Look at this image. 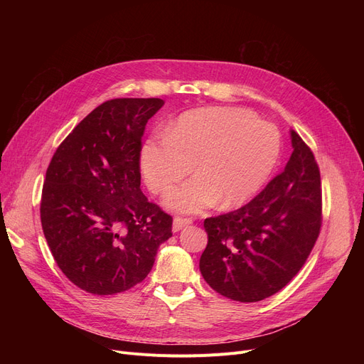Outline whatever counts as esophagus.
<instances>
[{
  "label": "esophagus",
  "instance_id": "esophagus-1",
  "mask_svg": "<svg viewBox=\"0 0 364 364\" xmlns=\"http://www.w3.org/2000/svg\"><path fill=\"white\" fill-rule=\"evenodd\" d=\"M193 223V220L192 218H184V217H176L174 218V223H172V232H180L183 227H186V225H190Z\"/></svg>",
  "mask_w": 364,
  "mask_h": 364
}]
</instances>
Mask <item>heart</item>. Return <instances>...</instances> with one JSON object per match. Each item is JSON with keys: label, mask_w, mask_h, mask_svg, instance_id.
<instances>
[{"label": "heart", "mask_w": 364, "mask_h": 364, "mask_svg": "<svg viewBox=\"0 0 364 364\" xmlns=\"http://www.w3.org/2000/svg\"><path fill=\"white\" fill-rule=\"evenodd\" d=\"M282 139L273 124L240 107H200L183 113L169 136L149 139L140 153L144 180L162 195L195 164L196 176L171 190L168 208L199 213L221 199L236 206L254 198L277 165Z\"/></svg>", "instance_id": "1"}]
</instances>
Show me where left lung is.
<instances>
[{
  "mask_svg": "<svg viewBox=\"0 0 364 364\" xmlns=\"http://www.w3.org/2000/svg\"><path fill=\"white\" fill-rule=\"evenodd\" d=\"M283 172L250 203L206 218L199 269L214 291L257 302L283 289L307 261L321 227L320 171L311 149L291 131Z\"/></svg>",
  "mask_w": 364,
  "mask_h": 364,
  "instance_id": "obj_1",
  "label": "left lung"
}]
</instances>
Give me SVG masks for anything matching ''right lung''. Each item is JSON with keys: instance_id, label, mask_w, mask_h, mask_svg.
<instances>
[{"instance_id": "1", "label": "right lung", "mask_w": 364, "mask_h": 364, "mask_svg": "<svg viewBox=\"0 0 364 364\" xmlns=\"http://www.w3.org/2000/svg\"><path fill=\"white\" fill-rule=\"evenodd\" d=\"M161 99H113L57 147L46 172L41 224L63 274L80 289L113 295L150 273L172 217L140 188L141 137Z\"/></svg>"}]
</instances>
